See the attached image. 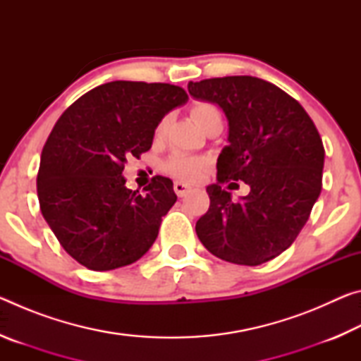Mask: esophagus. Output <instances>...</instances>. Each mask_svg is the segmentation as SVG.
<instances>
[{"label":"esophagus","instance_id":"esophagus-1","mask_svg":"<svg viewBox=\"0 0 361 361\" xmlns=\"http://www.w3.org/2000/svg\"><path fill=\"white\" fill-rule=\"evenodd\" d=\"M173 189H175V192H176V195H178V197H185V195L191 191V188H189L188 185H185V183H181V181H175L173 183Z\"/></svg>","mask_w":361,"mask_h":361}]
</instances>
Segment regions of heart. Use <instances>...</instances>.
I'll use <instances>...</instances> for the list:
<instances>
[{"label":"heart","mask_w":361,"mask_h":361,"mask_svg":"<svg viewBox=\"0 0 361 361\" xmlns=\"http://www.w3.org/2000/svg\"><path fill=\"white\" fill-rule=\"evenodd\" d=\"M218 113V109L209 105V103H195L191 109L192 119L195 121V124L200 126L202 122L209 118L210 114ZM167 127V119H162L159 122L157 129H156V135H162L164 130ZM204 159L200 157H194V156H186V154H173L169 159L166 164V170L169 173H172L173 176L180 180H186V181H194L199 178L200 172L204 169Z\"/></svg>","instance_id":"b5f03b06"}]
</instances>
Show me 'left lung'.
Listing matches in <instances>:
<instances>
[{
    "label": "left lung",
    "mask_w": 361,
    "mask_h": 361,
    "mask_svg": "<svg viewBox=\"0 0 361 361\" xmlns=\"http://www.w3.org/2000/svg\"><path fill=\"white\" fill-rule=\"evenodd\" d=\"M188 90L221 108L229 127L218 183L207 186L209 212L195 223L199 240L234 264L276 258L295 242L320 195L325 149L319 130L295 99L264 79L213 78L189 82ZM235 180L250 186L240 201L222 188Z\"/></svg>",
    "instance_id": "8db88e82"
}]
</instances>
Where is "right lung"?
Here are the masks:
<instances>
[{
	"instance_id": "obj_1",
	"label": "right lung",
	"mask_w": 361,
	"mask_h": 361,
	"mask_svg": "<svg viewBox=\"0 0 361 361\" xmlns=\"http://www.w3.org/2000/svg\"><path fill=\"white\" fill-rule=\"evenodd\" d=\"M178 85L113 81L60 116L41 152V213L60 245L90 271H113L152 247L176 202L173 183L154 176L145 194L126 186L124 164L148 151L164 116L188 102Z\"/></svg>"
}]
</instances>
